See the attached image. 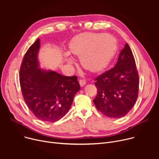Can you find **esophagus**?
Segmentation results:
<instances>
[{"label":"esophagus","mask_w":159,"mask_h":159,"mask_svg":"<svg viewBox=\"0 0 159 159\" xmlns=\"http://www.w3.org/2000/svg\"><path fill=\"white\" fill-rule=\"evenodd\" d=\"M79 84H80V86L81 87H83V86L86 85V81H85L84 80H82V79H81V80H79Z\"/></svg>","instance_id":"obj_1"}]
</instances>
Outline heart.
Masks as SVG:
<instances>
[{
    "mask_svg": "<svg viewBox=\"0 0 159 159\" xmlns=\"http://www.w3.org/2000/svg\"><path fill=\"white\" fill-rule=\"evenodd\" d=\"M117 51V44L113 37L108 34L93 32L79 33L69 43V54L79 57L82 68L97 73L104 71L109 66ZM69 65L73 64L71 58L66 57Z\"/></svg>",
    "mask_w": 159,
    "mask_h": 159,
    "instance_id": "1",
    "label": "heart"
}]
</instances>
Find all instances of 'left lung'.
Returning <instances> with one entry per match:
<instances>
[{"mask_svg": "<svg viewBox=\"0 0 159 159\" xmlns=\"http://www.w3.org/2000/svg\"><path fill=\"white\" fill-rule=\"evenodd\" d=\"M95 80L97 95L93 102L97 109L110 118H121L128 114L137 101L139 86L135 58L128 44L114 68Z\"/></svg>", "mask_w": 159, "mask_h": 159, "instance_id": "obj_1", "label": "left lung"}]
</instances>
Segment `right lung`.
Listing matches in <instances>:
<instances>
[{
    "label": "right lung",
    "mask_w": 159,
    "mask_h": 159,
    "mask_svg": "<svg viewBox=\"0 0 159 159\" xmlns=\"http://www.w3.org/2000/svg\"><path fill=\"white\" fill-rule=\"evenodd\" d=\"M38 39L25 54L20 70L22 93L29 109L37 118L57 122L70 110L73 98L80 89L76 76L67 77L40 68Z\"/></svg>",
    "instance_id": "1"
}]
</instances>
